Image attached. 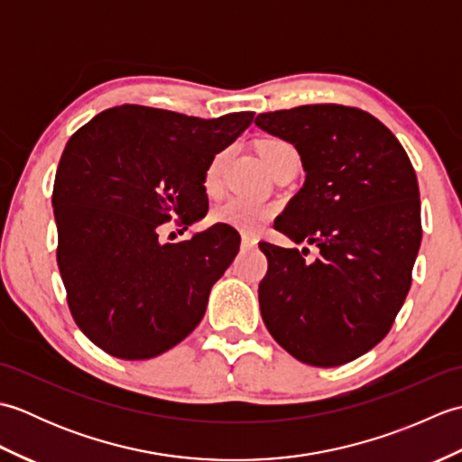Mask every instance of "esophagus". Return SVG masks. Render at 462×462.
Instances as JSON below:
<instances>
[{
    "label": "esophagus",
    "instance_id": "esophagus-1",
    "mask_svg": "<svg viewBox=\"0 0 462 462\" xmlns=\"http://www.w3.org/2000/svg\"><path fill=\"white\" fill-rule=\"evenodd\" d=\"M240 246H242V250H252V248L258 246V240L252 238V236H242Z\"/></svg>",
    "mask_w": 462,
    "mask_h": 462
}]
</instances>
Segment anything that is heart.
Listing matches in <instances>:
<instances>
[{"label": "heart", "mask_w": 462, "mask_h": 462, "mask_svg": "<svg viewBox=\"0 0 462 462\" xmlns=\"http://www.w3.org/2000/svg\"><path fill=\"white\" fill-rule=\"evenodd\" d=\"M260 154L272 172L278 164L286 161L288 156L296 154V151H293V146L286 141L270 139L262 143ZM226 156H228V151H220L218 154L212 156V161L206 166L204 190L208 194H214L220 189V176ZM273 214H276V208L268 202L246 199V196H230V199H226L212 210V220L216 224L232 226V228H238L242 232H256Z\"/></svg>", "instance_id": "heart-1"}]
</instances>
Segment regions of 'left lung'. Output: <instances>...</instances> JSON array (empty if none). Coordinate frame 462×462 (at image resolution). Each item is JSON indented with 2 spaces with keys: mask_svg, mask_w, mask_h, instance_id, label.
Here are the masks:
<instances>
[{
  "mask_svg": "<svg viewBox=\"0 0 462 462\" xmlns=\"http://www.w3.org/2000/svg\"><path fill=\"white\" fill-rule=\"evenodd\" d=\"M256 125L296 146L306 171L273 228L319 248L308 262L303 250L260 242L262 319L296 359L343 365L387 336L409 293L423 234L415 169L397 136L357 106L301 105Z\"/></svg>",
  "mask_w": 462,
  "mask_h": 462,
  "instance_id": "8db88e82",
  "label": "left lung"
}]
</instances>
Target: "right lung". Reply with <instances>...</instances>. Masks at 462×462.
<instances>
[{
	"label": "right lung",
	"instance_id": "obj_1",
	"mask_svg": "<svg viewBox=\"0 0 462 462\" xmlns=\"http://www.w3.org/2000/svg\"><path fill=\"white\" fill-rule=\"evenodd\" d=\"M254 113L199 119L143 105L99 113L57 166V266L77 326L119 359H151L204 318L208 293L240 248L232 226L162 244V224L208 210L204 172Z\"/></svg>",
	"mask_w": 462,
	"mask_h": 462
}]
</instances>
